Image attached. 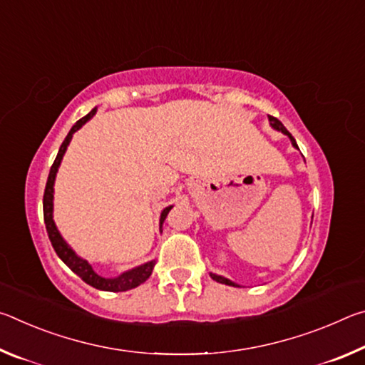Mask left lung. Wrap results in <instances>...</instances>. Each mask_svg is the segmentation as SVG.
Returning <instances> with one entry per match:
<instances>
[{
	"label": "left lung",
	"mask_w": 365,
	"mask_h": 365,
	"mask_svg": "<svg viewBox=\"0 0 365 365\" xmlns=\"http://www.w3.org/2000/svg\"><path fill=\"white\" fill-rule=\"evenodd\" d=\"M269 122H270V127L274 128V130H279V132H282L283 135H287V137L289 138V141H292V145L296 148V150H299L298 148V145H296V140L292 137V133H289L285 127H283V123L279 120V119H275V117H272V115H269ZM211 275V279L212 280H215V282H219V283H224V285H228V287H240L238 283H235V282H232V280H228V279H225V277H222V275H217V274H209Z\"/></svg>",
	"instance_id": "1"
}]
</instances>
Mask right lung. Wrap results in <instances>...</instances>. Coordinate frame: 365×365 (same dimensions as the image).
<instances>
[{
    "label": "right lung",
    "instance_id": "add662e5",
    "mask_svg": "<svg viewBox=\"0 0 365 365\" xmlns=\"http://www.w3.org/2000/svg\"><path fill=\"white\" fill-rule=\"evenodd\" d=\"M96 110H98V108H93L85 117H82V119L73 123V127L71 128L69 133H67V137L64 138L63 145H61L58 156H56V159H54V163L51 165V170H49L45 195H43V217H45L46 232H48L49 242H51L54 251H56V255L59 256L61 261H63L67 265V267H69L73 272V274H77L85 283H88V285H91L96 289L119 293V292H127V289L137 288L138 285H141V283L150 279V275H151V272L154 269V264H156V261L153 259V261H148L145 264L137 265V267L122 272L120 275L113 277V279H106V277L98 275L96 272L93 270V267H91V264L86 261V259L80 257L77 252L71 248V245L67 243L66 240L63 238V235L59 233L58 227H56V224H54V219H53L54 180H56V174H58V169L61 165V160H63V158H64V154L67 151V146H69L73 133L80 130V128H82L85 123L96 114ZM172 207H174V206H168V207L163 209V212H160V217H159V228H163L164 220H165V217H168V214H169Z\"/></svg>",
    "mask_w": 365,
    "mask_h": 365
}]
</instances>
